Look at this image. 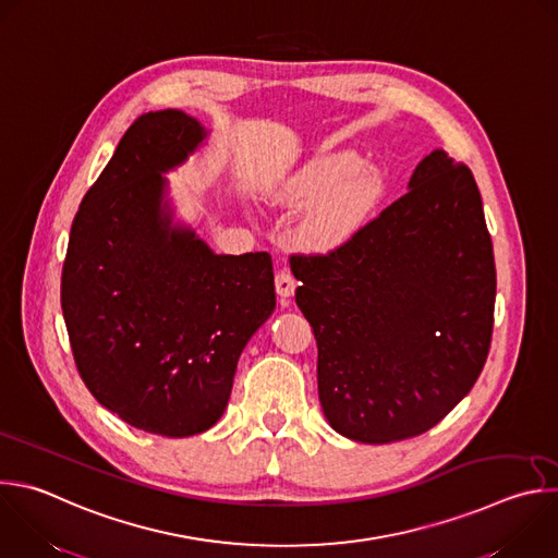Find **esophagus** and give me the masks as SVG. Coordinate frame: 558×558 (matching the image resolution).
Instances as JSON below:
<instances>
[{"mask_svg":"<svg viewBox=\"0 0 558 558\" xmlns=\"http://www.w3.org/2000/svg\"><path fill=\"white\" fill-rule=\"evenodd\" d=\"M295 287H298V280L293 278L291 269H287V267L278 269V274H276V291H278V295L280 298H291L295 293Z\"/></svg>","mask_w":558,"mask_h":558,"instance_id":"1","label":"esophagus"}]
</instances>
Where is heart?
Here are the masks:
<instances>
[{"mask_svg":"<svg viewBox=\"0 0 558 558\" xmlns=\"http://www.w3.org/2000/svg\"><path fill=\"white\" fill-rule=\"evenodd\" d=\"M282 204L306 206L300 236L311 247H335L350 239L381 197L379 172L350 150L326 153L289 177L276 193Z\"/></svg>","mask_w":558,"mask_h":558,"instance_id":"heart-1","label":"heart"}]
</instances>
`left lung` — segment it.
Wrapping results in <instances>:
<instances>
[{"label":"left lung","instance_id":"1","mask_svg":"<svg viewBox=\"0 0 558 558\" xmlns=\"http://www.w3.org/2000/svg\"><path fill=\"white\" fill-rule=\"evenodd\" d=\"M291 271L317 341L319 403L341 436H421L477 381L495 319L493 241L471 168L445 150L348 241L291 254Z\"/></svg>","mask_w":558,"mask_h":558}]
</instances>
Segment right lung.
Instances as JSON below:
<instances>
[{
    "label": "right lung",
    "mask_w": 558,
    "mask_h": 558,
    "mask_svg": "<svg viewBox=\"0 0 558 558\" xmlns=\"http://www.w3.org/2000/svg\"><path fill=\"white\" fill-rule=\"evenodd\" d=\"M206 137L177 109L122 135L74 217L61 306L81 379L124 423L183 438L223 414L239 356L276 306L267 252L219 256L170 230L161 172Z\"/></svg>",
    "instance_id": "add662e5"
}]
</instances>
